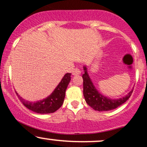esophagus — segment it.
Returning a JSON list of instances; mask_svg holds the SVG:
<instances>
[{"label": "esophagus", "instance_id": "esophagus-1", "mask_svg": "<svg viewBox=\"0 0 147 147\" xmlns=\"http://www.w3.org/2000/svg\"><path fill=\"white\" fill-rule=\"evenodd\" d=\"M81 74V71L80 70V69L78 68H75L73 69V71H72V75H80Z\"/></svg>", "mask_w": 147, "mask_h": 147}]
</instances>
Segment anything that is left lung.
Instances as JSON below:
<instances>
[{
  "label": "left lung",
  "instance_id": "obj_1",
  "mask_svg": "<svg viewBox=\"0 0 147 147\" xmlns=\"http://www.w3.org/2000/svg\"><path fill=\"white\" fill-rule=\"evenodd\" d=\"M83 68L84 71V74L82 75L84 97L86 103L95 111H108L113 110L123 104L130 97L133 89H132L125 96L115 99L101 94L94 85L90 77L88 75L86 66H84Z\"/></svg>",
  "mask_w": 147,
  "mask_h": 147
}]
</instances>
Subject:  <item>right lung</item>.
Returning <instances> with one entry per match:
<instances>
[{"label": "right lung", "instance_id": "right-lung-1", "mask_svg": "<svg viewBox=\"0 0 147 147\" xmlns=\"http://www.w3.org/2000/svg\"><path fill=\"white\" fill-rule=\"evenodd\" d=\"M71 73H67L62 78L61 82L54 91L46 98L36 102L25 101L15 92L18 98L24 106L29 110L40 114L52 113L59 109L63 105L67 89L71 80Z\"/></svg>", "mask_w": 147, "mask_h": 147}]
</instances>
